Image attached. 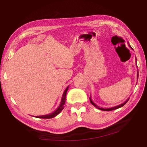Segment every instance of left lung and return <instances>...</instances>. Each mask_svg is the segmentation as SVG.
Returning a JSON list of instances; mask_svg holds the SVG:
<instances>
[{
	"instance_id": "obj_1",
	"label": "left lung",
	"mask_w": 147,
	"mask_h": 147,
	"mask_svg": "<svg viewBox=\"0 0 147 147\" xmlns=\"http://www.w3.org/2000/svg\"><path fill=\"white\" fill-rule=\"evenodd\" d=\"M128 45H129V47H130L131 49H132L131 47V46L130 45V44H129L128 43ZM137 61V59H136V61ZM137 65V64H136ZM137 66V65H136ZM137 67H138V66H137ZM138 76H139V73H138H138H137V79L138 80ZM129 99H130V98H128L127 100H126L125 102H124V103H123V104H119V105H118V106H114V107H111V108H101V107H99L98 106H97L96 105V104H94L93 102V100H91V96H90V97H89V100H90V102L93 104V105L95 107V108H98V109H100V110H102V111H112V110H114V109H118V108H121V107H123L124 104H126V102H127L129 100Z\"/></svg>"
}]
</instances>
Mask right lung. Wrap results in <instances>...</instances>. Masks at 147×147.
Instances as JSON below:
<instances>
[{"label":"right lung","mask_w":147,"mask_h":147,"mask_svg":"<svg viewBox=\"0 0 147 147\" xmlns=\"http://www.w3.org/2000/svg\"><path fill=\"white\" fill-rule=\"evenodd\" d=\"M68 89H69V86L65 89V90L64 91L63 95H62V97H61V102H60V104H59V106H58V108H57L55 111H53V112L51 113L47 114V115H41V116H36L35 117L41 118V119H51V118L54 117H56V115H58V114L60 113L61 111L63 110V109L64 108V105H65V104L66 94H67V92Z\"/></svg>","instance_id":"1"}]
</instances>
